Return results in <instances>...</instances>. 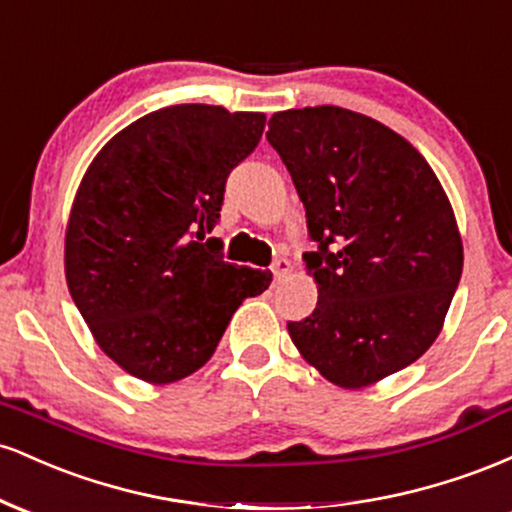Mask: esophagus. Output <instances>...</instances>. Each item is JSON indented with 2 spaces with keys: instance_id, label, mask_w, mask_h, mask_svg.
Masks as SVG:
<instances>
[{
  "instance_id": "34e87169",
  "label": "esophagus",
  "mask_w": 512,
  "mask_h": 512,
  "mask_svg": "<svg viewBox=\"0 0 512 512\" xmlns=\"http://www.w3.org/2000/svg\"><path fill=\"white\" fill-rule=\"evenodd\" d=\"M291 262L289 260H276L274 264H272V274H274V281L276 284H279V281H284L286 276L291 274Z\"/></svg>"
}]
</instances>
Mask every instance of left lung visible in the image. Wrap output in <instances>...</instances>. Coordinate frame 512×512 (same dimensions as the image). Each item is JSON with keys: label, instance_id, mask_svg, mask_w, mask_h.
<instances>
[{"label": "left lung", "instance_id": "1", "mask_svg": "<svg viewBox=\"0 0 512 512\" xmlns=\"http://www.w3.org/2000/svg\"><path fill=\"white\" fill-rule=\"evenodd\" d=\"M267 139L320 243L305 255L317 305L291 342L344 390L380 383L443 330L464 260L450 199L402 134L354 110H281Z\"/></svg>", "mask_w": 512, "mask_h": 512}]
</instances>
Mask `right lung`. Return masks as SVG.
Returning a JSON list of instances; mask_svg holds the SVG:
<instances>
[{
	"mask_svg": "<svg viewBox=\"0 0 512 512\" xmlns=\"http://www.w3.org/2000/svg\"><path fill=\"white\" fill-rule=\"evenodd\" d=\"M264 122L204 103L154 110L120 129L79 182L64 231L69 293L103 354L144 383L202 368L238 305L269 289L272 272L223 262L216 238L199 243Z\"/></svg>",
	"mask_w": 512,
	"mask_h": 512,
	"instance_id": "right-lung-1",
	"label": "right lung"
}]
</instances>
